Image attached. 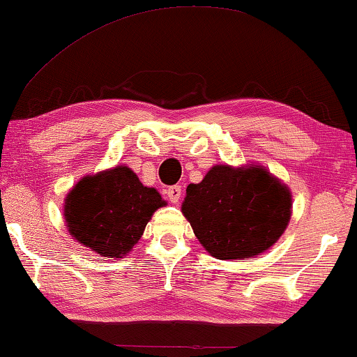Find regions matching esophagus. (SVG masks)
Here are the masks:
<instances>
[{"instance_id":"1","label":"esophagus","mask_w":357,"mask_h":357,"mask_svg":"<svg viewBox=\"0 0 357 357\" xmlns=\"http://www.w3.org/2000/svg\"><path fill=\"white\" fill-rule=\"evenodd\" d=\"M165 193H167L170 202L177 203L180 197H182V187H180V185H174V187H169L167 192H165Z\"/></svg>"}]
</instances>
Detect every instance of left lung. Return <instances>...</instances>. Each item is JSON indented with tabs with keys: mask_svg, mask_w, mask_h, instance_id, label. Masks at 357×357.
<instances>
[{
	"mask_svg": "<svg viewBox=\"0 0 357 357\" xmlns=\"http://www.w3.org/2000/svg\"><path fill=\"white\" fill-rule=\"evenodd\" d=\"M289 188L261 165H214L190 183L182 213L208 253L219 260L260 255L286 231Z\"/></svg>",
	"mask_w": 357,
	"mask_h": 357,
	"instance_id": "obj_1",
	"label": "left lung"
}]
</instances>
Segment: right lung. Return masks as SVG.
Segmentation results:
<instances>
[{"mask_svg":"<svg viewBox=\"0 0 357 357\" xmlns=\"http://www.w3.org/2000/svg\"><path fill=\"white\" fill-rule=\"evenodd\" d=\"M164 204L158 190L144 187L126 165H116L75 185L65 199V221L81 245L102 257L123 258Z\"/></svg>","mask_w":357,"mask_h":357,"instance_id":"right-lung-1","label":"right lung"}]
</instances>
